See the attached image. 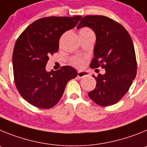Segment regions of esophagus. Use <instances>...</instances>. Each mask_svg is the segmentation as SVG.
<instances>
[{"instance_id":"obj_1","label":"esophagus","mask_w":147,"mask_h":147,"mask_svg":"<svg viewBox=\"0 0 147 147\" xmlns=\"http://www.w3.org/2000/svg\"><path fill=\"white\" fill-rule=\"evenodd\" d=\"M85 76H87V73L86 72L79 71V72H78V77L80 78H83V77H85Z\"/></svg>"}]
</instances>
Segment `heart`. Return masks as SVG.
<instances>
[{"mask_svg":"<svg viewBox=\"0 0 147 147\" xmlns=\"http://www.w3.org/2000/svg\"><path fill=\"white\" fill-rule=\"evenodd\" d=\"M94 34V33H93V31H92L90 28H83L80 29V31H79V34ZM73 63L75 66H77V67H80V66L83 65V61L78 59H75V60L73 61Z\"/></svg>","mask_w":147,"mask_h":147,"instance_id":"obj_1","label":"heart"}]
</instances>
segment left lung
I'll list each match as a JSON object with an SVG mask.
<instances>
[{
	"mask_svg": "<svg viewBox=\"0 0 147 147\" xmlns=\"http://www.w3.org/2000/svg\"><path fill=\"white\" fill-rule=\"evenodd\" d=\"M83 27L92 28L96 35L94 57L90 67L97 68L101 65L105 70L104 75H92L96 84L88 96L101 106L116 104L127 92L136 76L137 64L131 37L121 25L105 16H86L77 28Z\"/></svg>",
	"mask_w": 147,
	"mask_h": 147,
	"instance_id": "obj_1",
	"label": "left lung"
}]
</instances>
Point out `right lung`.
I'll use <instances>...</instances> for the list:
<instances>
[{
	"instance_id": "obj_1",
	"label": "right lung",
	"mask_w": 147,
	"mask_h": 147,
	"mask_svg": "<svg viewBox=\"0 0 147 147\" xmlns=\"http://www.w3.org/2000/svg\"><path fill=\"white\" fill-rule=\"evenodd\" d=\"M81 18V16L41 18L18 37L12 55L14 83L22 98L31 105L42 109L55 106L67 83L78 75L70 66L47 72L46 65L49 56L59 51L62 34L75 27Z\"/></svg>"
}]
</instances>
